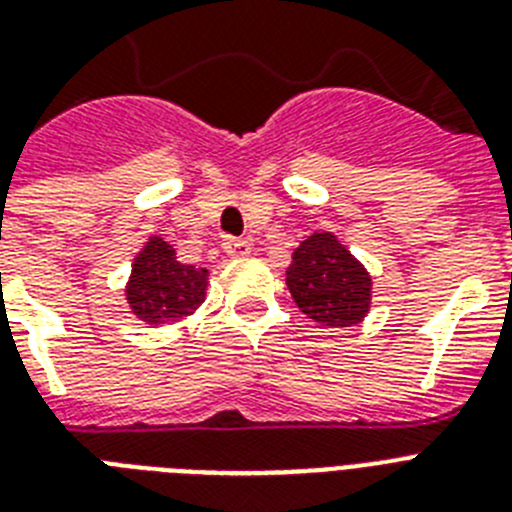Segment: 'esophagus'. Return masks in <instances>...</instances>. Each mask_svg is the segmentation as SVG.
Masks as SVG:
<instances>
[{"label":"esophagus","instance_id":"34e87169","mask_svg":"<svg viewBox=\"0 0 512 512\" xmlns=\"http://www.w3.org/2000/svg\"><path fill=\"white\" fill-rule=\"evenodd\" d=\"M225 251L230 259H246L248 253H251V243L248 240H240V238H225Z\"/></svg>","mask_w":512,"mask_h":512}]
</instances>
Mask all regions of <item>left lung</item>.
Listing matches in <instances>:
<instances>
[{
    "instance_id": "left-lung-1",
    "label": "left lung",
    "mask_w": 512,
    "mask_h": 512,
    "mask_svg": "<svg viewBox=\"0 0 512 512\" xmlns=\"http://www.w3.org/2000/svg\"><path fill=\"white\" fill-rule=\"evenodd\" d=\"M287 287L305 316L323 326H355L373 303V277L334 233H313L292 251Z\"/></svg>"
}]
</instances>
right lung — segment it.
<instances>
[{
	"label": "right lung",
	"instance_id": "obj_1",
	"mask_svg": "<svg viewBox=\"0 0 512 512\" xmlns=\"http://www.w3.org/2000/svg\"><path fill=\"white\" fill-rule=\"evenodd\" d=\"M207 279V269L181 264L168 240L150 235L142 251L134 256L124 295L139 321L163 326L189 318L204 303Z\"/></svg>",
	"mask_w": 512,
	"mask_h": 512
}]
</instances>
